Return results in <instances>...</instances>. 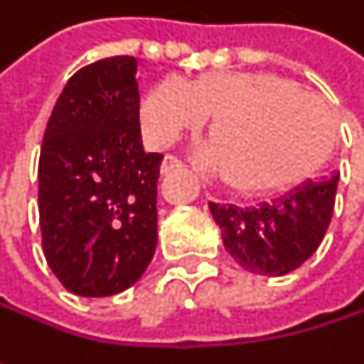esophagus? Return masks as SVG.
Masks as SVG:
<instances>
[{"label": "esophagus", "mask_w": 364, "mask_h": 364, "mask_svg": "<svg viewBox=\"0 0 364 364\" xmlns=\"http://www.w3.org/2000/svg\"><path fill=\"white\" fill-rule=\"evenodd\" d=\"M183 168H185V164H183L179 158L166 156L164 162H162V166H160V173H162V175H171V173H177V171H183Z\"/></svg>", "instance_id": "obj_1"}]
</instances>
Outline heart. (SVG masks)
<instances>
[{
  "label": "heart",
  "mask_w": 364,
  "mask_h": 364,
  "mask_svg": "<svg viewBox=\"0 0 364 364\" xmlns=\"http://www.w3.org/2000/svg\"><path fill=\"white\" fill-rule=\"evenodd\" d=\"M206 117L204 162L238 196H263L308 177L328 151L327 109L297 84L276 75L208 71L183 84L158 82L141 105V126L154 147L198 132Z\"/></svg>",
  "instance_id": "heart-1"
}]
</instances>
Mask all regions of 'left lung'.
I'll use <instances>...</instances> for the list:
<instances>
[{
  "label": "left lung",
  "mask_w": 364,
  "mask_h": 364,
  "mask_svg": "<svg viewBox=\"0 0 364 364\" xmlns=\"http://www.w3.org/2000/svg\"><path fill=\"white\" fill-rule=\"evenodd\" d=\"M339 175L304 181L251 208L208 202L225 251L251 274L284 276L308 261L327 234Z\"/></svg>",
  "instance_id": "8db88e82"
}]
</instances>
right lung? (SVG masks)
<instances>
[{
    "instance_id": "right-lung-1",
    "label": "right lung",
    "mask_w": 364,
    "mask_h": 364,
    "mask_svg": "<svg viewBox=\"0 0 364 364\" xmlns=\"http://www.w3.org/2000/svg\"><path fill=\"white\" fill-rule=\"evenodd\" d=\"M160 162L141 143L134 56L71 75L37 168L43 255L67 291L107 297L143 276L158 245Z\"/></svg>"
}]
</instances>
